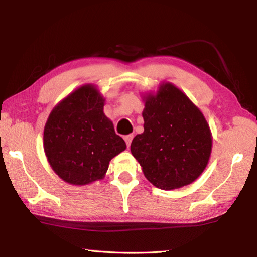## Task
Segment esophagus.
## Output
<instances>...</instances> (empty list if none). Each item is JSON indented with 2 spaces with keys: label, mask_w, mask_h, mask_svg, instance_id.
Masks as SVG:
<instances>
[{
  "label": "esophagus",
  "mask_w": 257,
  "mask_h": 257,
  "mask_svg": "<svg viewBox=\"0 0 257 257\" xmlns=\"http://www.w3.org/2000/svg\"><path fill=\"white\" fill-rule=\"evenodd\" d=\"M133 138H134V135H128V136H124V141H125V144H127V147H128V148H129V147H130V144H132Z\"/></svg>",
  "instance_id": "obj_1"
}]
</instances>
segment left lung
<instances>
[{
  "label": "left lung",
  "mask_w": 257,
  "mask_h": 257,
  "mask_svg": "<svg viewBox=\"0 0 257 257\" xmlns=\"http://www.w3.org/2000/svg\"><path fill=\"white\" fill-rule=\"evenodd\" d=\"M141 98L145 130L134 138L130 150L145 177L161 190L194 182L205 170L212 152V133L204 114L169 81Z\"/></svg>",
  "instance_id": "left-lung-1"
}]
</instances>
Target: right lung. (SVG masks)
I'll return each mask as SVG.
<instances>
[{
    "mask_svg": "<svg viewBox=\"0 0 257 257\" xmlns=\"http://www.w3.org/2000/svg\"><path fill=\"white\" fill-rule=\"evenodd\" d=\"M106 98L94 84H85L53 108L43 146L52 170L72 185H88L105 178L109 162L125 150L113 123L103 112Z\"/></svg>",
    "mask_w": 257,
    "mask_h": 257,
    "instance_id": "right-lung-1",
    "label": "right lung"
}]
</instances>
